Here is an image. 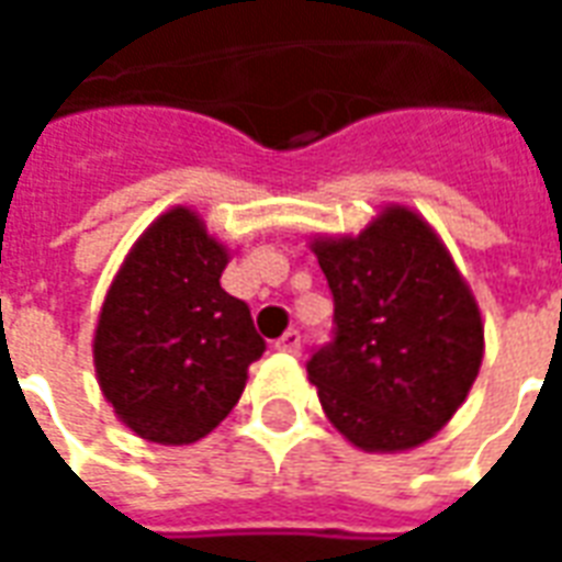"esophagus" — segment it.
I'll list each match as a JSON object with an SVG mask.
<instances>
[{"mask_svg":"<svg viewBox=\"0 0 562 562\" xmlns=\"http://www.w3.org/2000/svg\"><path fill=\"white\" fill-rule=\"evenodd\" d=\"M273 349H277V352L297 355L301 352V334H297V330H285L280 340L273 342Z\"/></svg>","mask_w":562,"mask_h":562,"instance_id":"esophagus-1","label":"esophagus"}]
</instances>
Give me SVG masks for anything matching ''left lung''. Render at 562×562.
Listing matches in <instances>:
<instances>
[{
  "label": "left lung",
  "instance_id": "obj_1",
  "mask_svg": "<svg viewBox=\"0 0 562 562\" xmlns=\"http://www.w3.org/2000/svg\"><path fill=\"white\" fill-rule=\"evenodd\" d=\"M334 294L337 337L306 373L328 422L370 454L413 451L458 413L484 358L470 282L409 204L364 232L310 237Z\"/></svg>",
  "mask_w": 562,
  "mask_h": 562
}]
</instances>
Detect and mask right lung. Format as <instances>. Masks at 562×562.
I'll use <instances>...</instances> for the list:
<instances>
[{
  "mask_svg": "<svg viewBox=\"0 0 562 562\" xmlns=\"http://www.w3.org/2000/svg\"><path fill=\"white\" fill-rule=\"evenodd\" d=\"M234 249L177 204L149 222L108 285L92 364L104 401L128 430L159 446H189L240 401L265 340L220 285Z\"/></svg>",
  "mask_w": 562,
  "mask_h": 562,
  "instance_id": "right-lung-1",
  "label": "right lung"
}]
</instances>
